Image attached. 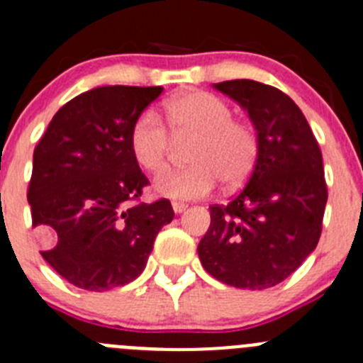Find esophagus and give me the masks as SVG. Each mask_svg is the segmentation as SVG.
<instances>
[{
    "label": "esophagus",
    "mask_w": 363,
    "mask_h": 363,
    "mask_svg": "<svg viewBox=\"0 0 363 363\" xmlns=\"http://www.w3.org/2000/svg\"><path fill=\"white\" fill-rule=\"evenodd\" d=\"M185 208H187V203H184V201H172V211H174L176 214L184 212Z\"/></svg>",
    "instance_id": "obj_1"
}]
</instances>
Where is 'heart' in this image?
<instances>
[{
    "mask_svg": "<svg viewBox=\"0 0 363 363\" xmlns=\"http://www.w3.org/2000/svg\"><path fill=\"white\" fill-rule=\"evenodd\" d=\"M165 121L176 140L192 138L191 167L171 171L156 179V191L167 198L198 199L216 189L242 185L259 158V136L250 124L234 118L228 102L207 91H191L165 106ZM133 158L144 171L158 174L169 165L172 137L155 111L136 116L129 131Z\"/></svg>",
    "mask_w": 363,
    "mask_h": 363,
    "instance_id": "obj_1",
    "label": "heart"
}]
</instances>
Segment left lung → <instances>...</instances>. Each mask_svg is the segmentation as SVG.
<instances>
[{"label":"left lung","mask_w":363,"mask_h":363,"mask_svg":"<svg viewBox=\"0 0 363 363\" xmlns=\"http://www.w3.org/2000/svg\"><path fill=\"white\" fill-rule=\"evenodd\" d=\"M214 86L248 111L259 158L230 203L211 205L198 255L218 281L264 290L290 277L320 239L328 201L322 152L306 116L281 89L248 79Z\"/></svg>","instance_id":"obj_1"}]
</instances>
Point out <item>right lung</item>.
I'll use <instances>...</instances> for the list:
<instances>
[{"label": "right lung", "mask_w": 363, "mask_h": 363, "mask_svg": "<svg viewBox=\"0 0 363 363\" xmlns=\"http://www.w3.org/2000/svg\"><path fill=\"white\" fill-rule=\"evenodd\" d=\"M162 86H102L66 102L34 149L28 184L41 255L69 284L106 291L144 272L160 228L174 211L142 203L149 179L129 147L135 118Z\"/></svg>", "instance_id": "right-lung-1"}]
</instances>
